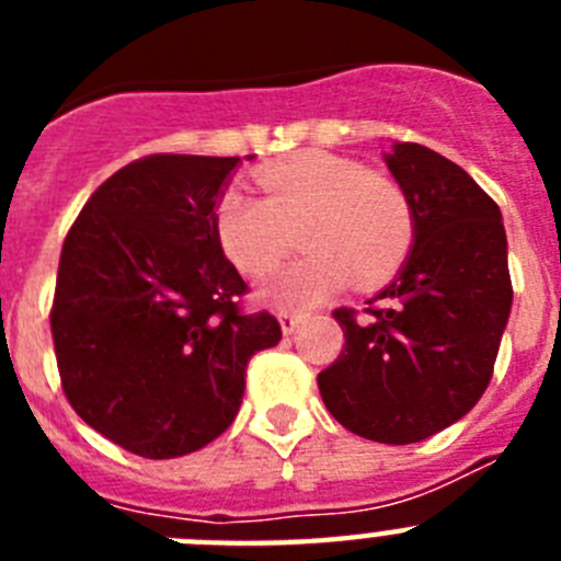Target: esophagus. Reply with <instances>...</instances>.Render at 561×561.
<instances>
[{
    "instance_id": "obj_1",
    "label": "esophagus",
    "mask_w": 561,
    "mask_h": 561,
    "mask_svg": "<svg viewBox=\"0 0 561 561\" xmlns=\"http://www.w3.org/2000/svg\"><path fill=\"white\" fill-rule=\"evenodd\" d=\"M306 314H297V311H277V320H280V329H284V334H295V329L300 323H304Z\"/></svg>"
}]
</instances>
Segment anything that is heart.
<instances>
[{"label": "heart", "mask_w": 561, "mask_h": 561, "mask_svg": "<svg viewBox=\"0 0 561 561\" xmlns=\"http://www.w3.org/2000/svg\"><path fill=\"white\" fill-rule=\"evenodd\" d=\"M261 196L230 191L216 210L221 250L241 275L264 277L297 244L306 255L266 286L275 306L306 309L348 280L385 284L413 244V207L388 176L336 153L311 151L255 173Z\"/></svg>", "instance_id": "1"}]
</instances>
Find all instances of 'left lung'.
I'll return each mask as SVG.
<instances>
[{
    "instance_id": "1",
    "label": "left lung",
    "mask_w": 561,
    "mask_h": 561,
    "mask_svg": "<svg viewBox=\"0 0 561 561\" xmlns=\"http://www.w3.org/2000/svg\"><path fill=\"white\" fill-rule=\"evenodd\" d=\"M385 160L413 207V250L368 300V317L334 309L345 345L317 385L345 430L415 444L463 419L489 388L514 291L492 196L419 142H399Z\"/></svg>"
}]
</instances>
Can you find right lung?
<instances>
[{
	"mask_svg": "<svg viewBox=\"0 0 561 561\" xmlns=\"http://www.w3.org/2000/svg\"><path fill=\"white\" fill-rule=\"evenodd\" d=\"M236 165L148 153L112 173L64 238L49 309L64 396L140 458L219 438L241 408L247 362L280 340L270 311L241 309L244 277L216 236Z\"/></svg>",
	"mask_w": 561,
	"mask_h": 561,
	"instance_id": "right-lung-1",
	"label": "right lung"
}]
</instances>
